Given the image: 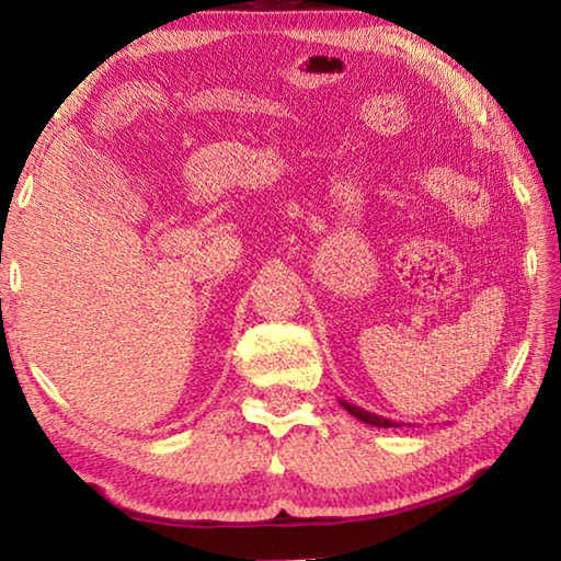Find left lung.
Segmentation results:
<instances>
[{"instance_id": "1", "label": "left lung", "mask_w": 561, "mask_h": 561, "mask_svg": "<svg viewBox=\"0 0 561 561\" xmlns=\"http://www.w3.org/2000/svg\"><path fill=\"white\" fill-rule=\"evenodd\" d=\"M339 403L344 405L351 415L358 417L360 423L376 425V428H401V423H398V421H391V417H383V415L368 413V411H364V408H358V405H354V403H346V401H339Z\"/></svg>"}]
</instances>
